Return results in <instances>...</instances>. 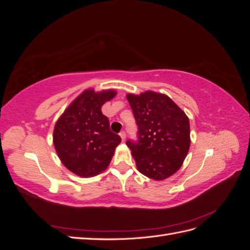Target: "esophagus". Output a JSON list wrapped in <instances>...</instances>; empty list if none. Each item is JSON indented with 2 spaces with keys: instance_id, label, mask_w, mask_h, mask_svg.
Segmentation results:
<instances>
[{
  "instance_id": "1",
  "label": "esophagus",
  "mask_w": 250,
  "mask_h": 250,
  "mask_svg": "<svg viewBox=\"0 0 250 250\" xmlns=\"http://www.w3.org/2000/svg\"><path fill=\"white\" fill-rule=\"evenodd\" d=\"M120 137H121V139H122V141L124 142L125 139H126V132L125 131H121L120 132Z\"/></svg>"
}]
</instances>
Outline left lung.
<instances>
[{"mask_svg": "<svg viewBox=\"0 0 250 250\" xmlns=\"http://www.w3.org/2000/svg\"><path fill=\"white\" fill-rule=\"evenodd\" d=\"M138 140L126 145L144 175L163 180L179 170L190 149V122L168 96L155 92L128 94Z\"/></svg>", "mask_w": 250, "mask_h": 250, "instance_id": "8db88e82", "label": "left lung"}]
</instances>
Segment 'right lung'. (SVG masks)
I'll use <instances>...</instances> for the list:
<instances>
[{
  "label": "right lung",
  "instance_id": "add662e5",
  "mask_svg": "<svg viewBox=\"0 0 250 250\" xmlns=\"http://www.w3.org/2000/svg\"><path fill=\"white\" fill-rule=\"evenodd\" d=\"M117 95L115 90L96 93L86 89L58 119L53 143L60 161L76 175L95 176L109 165L120 135L111 132L102 105Z\"/></svg>",
  "mask_w": 250,
  "mask_h": 250
}]
</instances>
